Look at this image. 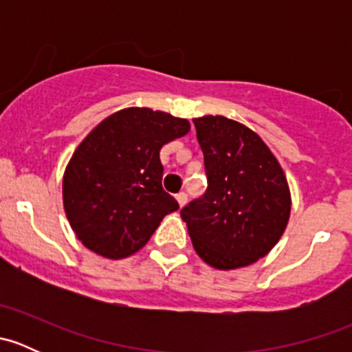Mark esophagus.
<instances>
[{"label": "esophagus", "mask_w": 352, "mask_h": 352, "mask_svg": "<svg viewBox=\"0 0 352 352\" xmlns=\"http://www.w3.org/2000/svg\"><path fill=\"white\" fill-rule=\"evenodd\" d=\"M175 197H177V202H179L180 208H184V206H186V202H187V194L186 192H179Z\"/></svg>", "instance_id": "34e87169"}]
</instances>
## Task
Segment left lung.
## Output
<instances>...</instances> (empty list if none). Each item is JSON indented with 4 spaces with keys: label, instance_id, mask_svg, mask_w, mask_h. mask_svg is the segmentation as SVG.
<instances>
[{
    "label": "left lung",
    "instance_id": "left-lung-1",
    "mask_svg": "<svg viewBox=\"0 0 352 352\" xmlns=\"http://www.w3.org/2000/svg\"><path fill=\"white\" fill-rule=\"evenodd\" d=\"M208 189L180 209L197 255L216 269L254 264L289 219L285 172L252 129L223 116L194 119Z\"/></svg>",
    "mask_w": 352,
    "mask_h": 352
}]
</instances>
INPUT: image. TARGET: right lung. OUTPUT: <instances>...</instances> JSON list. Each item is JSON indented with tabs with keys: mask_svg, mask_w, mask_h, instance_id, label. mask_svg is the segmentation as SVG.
I'll return each mask as SVG.
<instances>
[{
	"mask_svg": "<svg viewBox=\"0 0 352 352\" xmlns=\"http://www.w3.org/2000/svg\"><path fill=\"white\" fill-rule=\"evenodd\" d=\"M187 119L131 107L102 120L76 148L63 179L65 211L83 245L124 258L146 245L179 202L162 187L163 144L186 136Z\"/></svg>",
	"mask_w": 352,
	"mask_h": 352,
	"instance_id": "obj_1",
	"label": "right lung"
}]
</instances>
